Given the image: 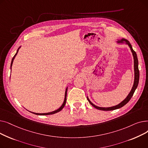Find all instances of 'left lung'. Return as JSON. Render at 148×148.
Here are the masks:
<instances>
[{"instance_id":"8db88e82","label":"left lung","mask_w":148,"mask_h":148,"mask_svg":"<svg viewBox=\"0 0 148 148\" xmlns=\"http://www.w3.org/2000/svg\"><path fill=\"white\" fill-rule=\"evenodd\" d=\"M116 43L119 44H126V45H128V47L131 50V51L132 53V54H133V59H134V80L133 86V87H132V89H131V91L130 92L128 95H127V97L125 99H124L122 102H121L120 103H119L117 105L112 106V107H101L97 106L90 101V99L88 98V97L87 96V99L88 100V101L89 102V103L93 107H94L95 108H96L97 109H98V110H104V111L114 110H116V109H118V108H120L122 107H123V106H125L130 100L131 97H133L136 89L137 88L138 82H139V70H138V59H137V56L136 53L133 49V47H132V46H131L130 42L127 40H125V39H123V38L121 39V40H118V41H116Z\"/></svg>"}]
</instances>
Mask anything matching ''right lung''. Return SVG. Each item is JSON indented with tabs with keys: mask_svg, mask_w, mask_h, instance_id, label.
<instances>
[{
	"mask_svg": "<svg viewBox=\"0 0 148 148\" xmlns=\"http://www.w3.org/2000/svg\"><path fill=\"white\" fill-rule=\"evenodd\" d=\"M20 47H21V46H20V47L18 49V50H17V53H15V54L14 55V57H13V58L12 59V60H11V68H12V64H13V61H14V59H15V56H17V53H18V50H19V49H20ZM67 90H68V87L66 88V90H65V98H64V103H63V104H62V106H61L58 108V109H57V110H54V111H53V112H51L45 113H35V112H30V111H29V112H31V113H34V114H37V115H49V114H54V113H58V112H59L61 111V110H62V108H63L64 107V106H65V104H66V94H67Z\"/></svg>",
	"mask_w": 148,
	"mask_h": 148,
	"instance_id": "add662e5",
	"label": "right lung"
}]
</instances>
